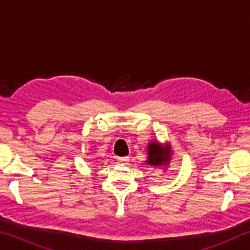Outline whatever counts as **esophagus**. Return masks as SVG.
I'll return each mask as SVG.
<instances>
[{
    "mask_svg": "<svg viewBox=\"0 0 250 250\" xmlns=\"http://www.w3.org/2000/svg\"><path fill=\"white\" fill-rule=\"evenodd\" d=\"M118 161L120 163H126L129 161V156H122V158H118Z\"/></svg>",
    "mask_w": 250,
    "mask_h": 250,
    "instance_id": "1",
    "label": "esophagus"
}]
</instances>
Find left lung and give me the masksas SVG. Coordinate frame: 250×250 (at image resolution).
Returning a JSON list of instances; mask_svg holds the SVG:
<instances>
[{"mask_svg": "<svg viewBox=\"0 0 250 250\" xmlns=\"http://www.w3.org/2000/svg\"><path fill=\"white\" fill-rule=\"evenodd\" d=\"M147 154H149V160H147L146 162L151 164V166H162V164H164L166 155H164L163 149L160 143H150L149 146H147Z\"/></svg>", "mask_w": 250, "mask_h": 250, "instance_id": "1", "label": "left lung"}]
</instances>
